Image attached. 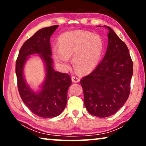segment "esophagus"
Instances as JSON below:
<instances>
[{
    "label": "esophagus",
    "mask_w": 146,
    "mask_h": 146,
    "mask_svg": "<svg viewBox=\"0 0 146 146\" xmlns=\"http://www.w3.org/2000/svg\"><path fill=\"white\" fill-rule=\"evenodd\" d=\"M72 81L73 82H79L80 78L76 76H72Z\"/></svg>",
    "instance_id": "34e87169"
}]
</instances>
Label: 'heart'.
Segmentation results:
<instances>
[{
  "mask_svg": "<svg viewBox=\"0 0 146 146\" xmlns=\"http://www.w3.org/2000/svg\"><path fill=\"white\" fill-rule=\"evenodd\" d=\"M104 44L97 34L84 31L64 33L58 38V47L52 48L53 58L62 69L68 68L70 58L72 64L81 73L93 71L100 61Z\"/></svg>",
  "mask_w": 146,
  "mask_h": 146,
  "instance_id": "b5f03b06",
  "label": "heart"
}]
</instances>
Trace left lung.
<instances>
[{"mask_svg": "<svg viewBox=\"0 0 146 146\" xmlns=\"http://www.w3.org/2000/svg\"><path fill=\"white\" fill-rule=\"evenodd\" d=\"M104 27L108 31L106 52L96 68L80 81L86 108L99 117L110 116L124 105L133 74L127 46L111 28Z\"/></svg>", "mask_w": 146, "mask_h": 146, "instance_id": "left-lung-1", "label": "left lung"}]
</instances>
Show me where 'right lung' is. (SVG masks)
Wrapping results in <instances>:
<instances>
[{
    "mask_svg": "<svg viewBox=\"0 0 146 146\" xmlns=\"http://www.w3.org/2000/svg\"><path fill=\"white\" fill-rule=\"evenodd\" d=\"M58 27L55 25L38 31L22 46L16 62L18 88L23 102L32 112L44 118L56 117L62 112L66 106L68 90L72 84L68 74L55 71L53 68L50 40ZM36 54L43 62L45 70V79L37 91L29 86L23 73L29 56Z\"/></svg>",
    "mask_w": 146,
    "mask_h": 146,
    "instance_id": "obj_1",
    "label": "right lung"
}]
</instances>
